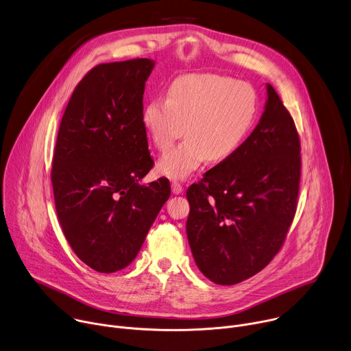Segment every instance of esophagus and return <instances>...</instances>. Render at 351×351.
<instances>
[{"instance_id": "esophagus-1", "label": "esophagus", "mask_w": 351, "mask_h": 351, "mask_svg": "<svg viewBox=\"0 0 351 351\" xmlns=\"http://www.w3.org/2000/svg\"><path fill=\"white\" fill-rule=\"evenodd\" d=\"M172 193L173 194H182L183 193V187H182V184L180 183H178V182H172Z\"/></svg>"}]
</instances>
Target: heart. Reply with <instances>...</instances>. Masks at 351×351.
Listing matches in <instances>:
<instances>
[{
  "label": "heart",
  "instance_id": "1",
  "mask_svg": "<svg viewBox=\"0 0 351 351\" xmlns=\"http://www.w3.org/2000/svg\"><path fill=\"white\" fill-rule=\"evenodd\" d=\"M257 111L253 87L214 73L175 79L167 98L148 101L143 126L154 145L164 152L183 133L186 140L165 153L157 164L162 176L183 180L207 160L222 162L241 145Z\"/></svg>",
  "mask_w": 351,
  "mask_h": 351
}]
</instances>
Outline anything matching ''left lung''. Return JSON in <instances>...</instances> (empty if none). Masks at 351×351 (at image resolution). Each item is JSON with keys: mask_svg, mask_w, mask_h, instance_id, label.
Masks as SVG:
<instances>
[{"mask_svg": "<svg viewBox=\"0 0 351 351\" xmlns=\"http://www.w3.org/2000/svg\"><path fill=\"white\" fill-rule=\"evenodd\" d=\"M300 167L293 119L267 83L264 112L252 134L187 189V239L206 278L236 285L269 264L294 218Z\"/></svg>", "mask_w": 351, "mask_h": 351, "instance_id": "1", "label": "left lung"}]
</instances>
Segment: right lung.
I'll return each mask as SVG.
<instances>
[{
    "label": "right lung",
    "mask_w": 351,
    "mask_h": 351,
    "mask_svg": "<svg viewBox=\"0 0 351 351\" xmlns=\"http://www.w3.org/2000/svg\"><path fill=\"white\" fill-rule=\"evenodd\" d=\"M148 58L101 64L76 86L62 117L51 182L62 232L75 254L97 272L128 267L171 195L153 168L141 122Z\"/></svg>",
    "instance_id": "1"
}]
</instances>
